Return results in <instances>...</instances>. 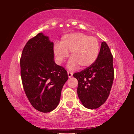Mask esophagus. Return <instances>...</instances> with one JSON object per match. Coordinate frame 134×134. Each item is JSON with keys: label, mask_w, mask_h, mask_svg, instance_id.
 <instances>
[{"label": "esophagus", "mask_w": 134, "mask_h": 134, "mask_svg": "<svg viewBox=\"0 0 134 134\" xmlns=\"http://www.w3.org/2000/svg\"><path fill=\"white\" fill-rule=\"evenodd\" d=\"M67 74H68L69 77H71L72 76V75H73V73H72V72H69V71L67 72Z\"/></svg>", "instance_id": "obj_1"}]
</instances>
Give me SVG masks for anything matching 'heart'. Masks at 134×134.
<instances>
[{"instance_id": "b5f03b06", "label": "heart", "mask_w": 134, "mask_h": 134, "mask_svg": "<svg viewBox=\"0 0 134 134\" xmlns=\"http://www.w3.org/2000/svg\"><path fill=\"white\" fill-rule=\"evenodd\" d=\"M53 52L55 59L60 64L69 56L72 58L68 63V68L76 69L90 67L96 61L99 52V44L96 38L83 33H70L62 38L61 43L55 44Z\"/></svg>"}]
</instances>
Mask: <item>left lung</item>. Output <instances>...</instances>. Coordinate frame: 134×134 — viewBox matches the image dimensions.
Here are the masks:
<instances>
[{
    "instance_id": "8db88e82",
    "label": "left lung",
    "mask_w": 134,
    "mask_h": 134,
    "mask_svg": "<svg viewBox=\"0 0 134 134\" xmlns=\"http://www.w3.org/2000/svg\"><path fill=\"white\" fill-rule=\"evenodd\" d=\"M73 76L78 81L77 94L83 105L92 110L101 107L110 95L114 79L113 55L107 43H101L96 60Z\"/></svg>"
}]
</instances>
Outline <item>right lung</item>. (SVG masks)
I'll return each instance as SVG.
<instances>
[{"instance_id": "add662e5", "label": "right lung", "mask_w": 134, "mask_h": 134, "mask_svg": "<svg viewBox=\"0 0 134 134\" xmlns=\"http://www.w3.org/2000/svg\"><path fill=\"white\" fill-rule=\"evenodd\" d=\"M53 46L48 36L38 33L26 43L20 58L26 95L31 105L43 113L57 107L69 78L65 68L55 64Z\"/></svg>"}]
</instances>
